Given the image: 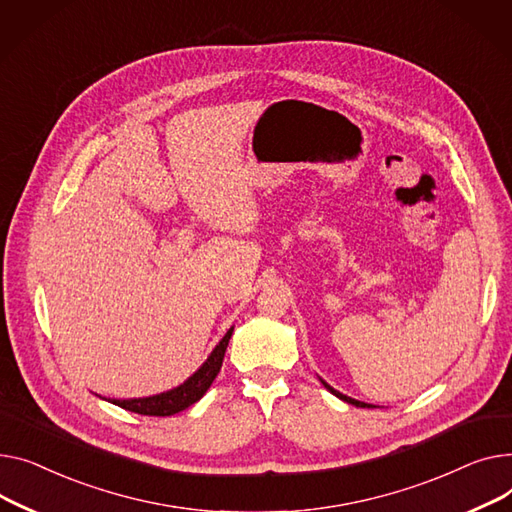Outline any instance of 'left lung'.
<instances>
[{
    "instance_id": "1",
    "label": "left lung",
    "mask_w": 512,
    "mask_h": 512,
    "mask_svg": "<svg viewBox=\"0 0 512 512\" xmlns=\"http://www.w3.org/2000/svg\"><path fill=\"white\" fill-rule=\"evenodd\" d=\"M322 384H324V386H326V388L330 390V393H333V395H337V397H339V399H343L345 403H351V405H355V407H374V405H368V403H362V401H355V399H351V397H345V395H341V393H339V390H335L333 386H328V384H326L324 380H322Z\"/></svg>"
}]
</instances>
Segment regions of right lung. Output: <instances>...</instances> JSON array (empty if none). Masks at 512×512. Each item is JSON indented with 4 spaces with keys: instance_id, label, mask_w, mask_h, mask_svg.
Returning a JSON list of instances; mask_svg holds the SVG:
<instances>
[{
    "instance_id": "right-lung-1",
    "label": "right lung",
    "mask_w": 512,
    "mask_h": 512,
    "mask_svg": "<svg viewBox=\"0 0 512 512\" xmlns=\"http://www.w3.org/2000/svg\"><path fill=\"white\" fill-rule=\"evenodd\" d=\"M231 333H233V326L227 330V335L221 339V343L215 347V351L210 353V357L202 364V368L194 376H190L184 384H179L177 388L167 390V393H161L155 397L124 399V401L113 399L111 403L122 407V409L140 413V415H157V417H167V415L188 409L190 405H194L196 401L202 399V395L217 378V374L223 366V357H225V349L229 345Z\"/></svg>"
}]
</instances>
